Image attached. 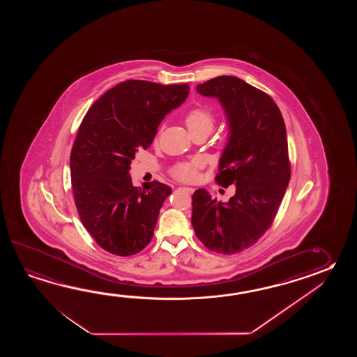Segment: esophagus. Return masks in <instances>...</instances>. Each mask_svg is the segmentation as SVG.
I'll return each mask as SVG.
<instances>
[{
	"label": "esophagus",
	"instance_id": "34e87169",
	"mask_svg": "<svg viewBox=\"0 0 357 357\" xmlns=\"http://www.w3.org/2000/svg\"><path fill=\"white\" fill-rule=\"evenodd\" d=\"M183 191H186V192H189V194H192L194 192V189L192 188H189V186H183V188H181Z\"/></svg>",
	"mask_w": 357,
	"mask_h": 357
}]
</instances>
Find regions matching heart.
<instances>
[{"mask_svg":"<svg viewBox=\"0 0 357 357\" xmlns=\"http://www.w3.org/2000/svg\"><path fill=\"white\" fill-rule=\"evenodd\" d=\"M215 122V117L213 114L211 108L206 107H197L191 109L190 112L185 116V123L186 128L190 131V134H197V132H206L209 134L213 130ZM199 167V163L194 162V163H181L177 165L174 168V175L178 178V180H183V181H190L197 176V169Z\"/></svg>","mask_w":357,"mask_h":357,"instance_id":"heart-1","label":"heart"}]
</instances>
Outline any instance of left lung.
I'll use <instances>...</instances> for the list:
<instances>
[{
    "label": "left lung",
    "mask_w": 357,
    "mask_h": 357,
    "mask_svg": "<svg viewBox=\"0 0 357 357\" xmlns=\"http://www.w3.org/2000/svg\"><path fill=\"white\" fill-rule=\"evenodd\" d=\"M197 91L218 99L228 122V140L215 181L236 192L227 203L205 189L192 195L191 223L209 250L235 254L248 249L272 226L289 186L291 167L281 111L264 91L236 76L199 84Z\"/></svg>",
    "instance_id": "obj_1"
}]
</instances>
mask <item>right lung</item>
I'll return each instance as SVG.
<instances>
[{"instance_id": "1", "label": "right lung", "mask_w": 357, "mask_h": 357, "mask_svg": "<svg viewBox=\"0 0 357 357\" xmlns=\"http://www.w3.org/2000/svg\"><path fill=\"white\" fill-rule=\"evenodd\" d=\"M189 91L188 84L126 80L96 100L83 119L70 155L76 209L84 227L111 254L134 255L152 240L172 190L158 181L132 186L130 165Z\"/></svg>"}]
</instances>
